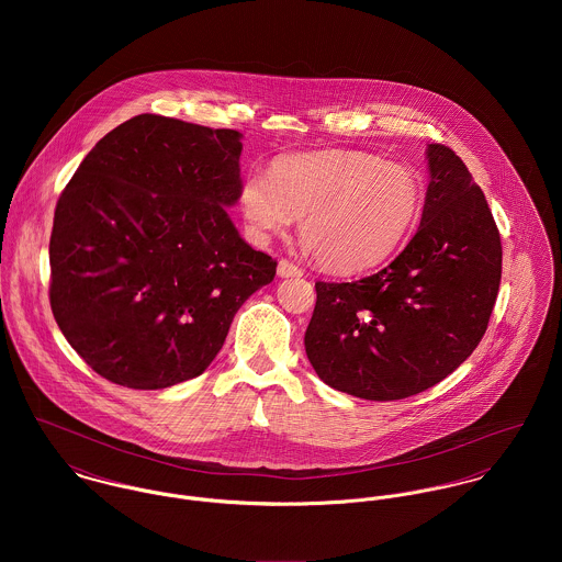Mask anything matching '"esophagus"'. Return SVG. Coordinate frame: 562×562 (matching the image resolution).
<instances>
[{"label": "esophagus", "mask_w": 562, "mask_h": 562, "mask_svg": "<svg viewBox=\"0 0 562 562\" xmlns=\"http://www.w3.org/2000/svg\"><path fill=\"white\" fill-rule=\"evenodd\" d=\"M277 274H279L281 279H290V277H301V274H303V270H301L299 266H294L292 261L281 259V261H279V266H277Z\"/></svg>", "instance_id": "1"}]
</instances>
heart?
<instances>
[{"label":"heart","mask_w":562,"mask_h":562,"mask_svg":"<svg viewBox=\"0 0 562 562\" xmlns=\"http://www.w3.org/2000/svg\"><path fill=\"white\" fill-rule=\"evenodd\" d=\"M422 175L366 151L281 156L268 175L244 177L241 216L259 241L301 216V236L322 268L357 274L385 263L411 238L424 210Z\"/></svg>","instance_id":"heart-1"}]
</instances>
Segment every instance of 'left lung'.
Masks as SVG:
<instances>
[{
    "mask_svg": "<svg viewBox=\"0 0 562 562\" xmlns=\"http://www.w3.org/2000/svg\"><path fill=\"white\" fill-rule=\"evenodd\" d=\"M428 190L401 255L352 283H316L305 350L322 381L363 401H402L452 374L479 346L502 241L463 160L428 145Z\"/></svg>",
    "mask_w": 562,
    "mask_h": 562,
    "instance_id": "left-lung-1",
    "label": "left lung"
}]
</instances>
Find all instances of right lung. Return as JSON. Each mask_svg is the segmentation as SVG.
<instances>
[{
	"label": "right lung",
	"instance_id": "1",
	"mask_svg": "<svg viewBox=\"0 0 562 562\" xmlns=\"http://www.w3.org/2000/svg\"><path fill=\"white\" fill-rule=\"evenodd\" d=\"M241 134L138 114L105 134L63 190L49 303L103 379L164 390L207 370L277 261L241 240Z\"/></svg>",
	"mask_w": 562,
	"mask_h": 562
}]
</instances>
